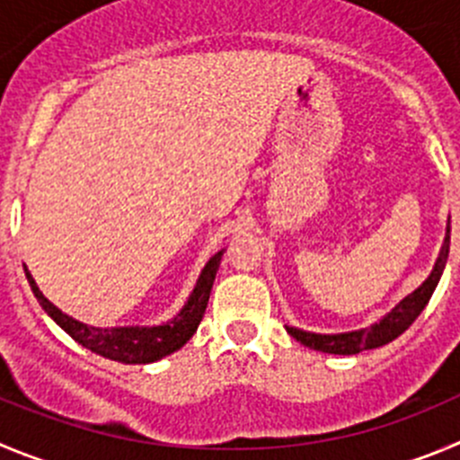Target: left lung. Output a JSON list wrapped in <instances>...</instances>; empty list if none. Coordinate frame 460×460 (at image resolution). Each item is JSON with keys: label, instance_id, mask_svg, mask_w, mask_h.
<instances>
[{"label": "left lung", "instance_id": "left-lung-1", "mask_svg": "<svg viewBox=\"0 0 460 460\" xmlns=\"http://www.w3.org/2000/svg\"><path fill=\"white\" fill-rule=\"evenodd\" d=\"M449 256V222H447V234H445L443 247H440V254H438L436 263H433L431 274L422 281L420 288H415L413 293L406 295L397 306L390 313H385L379 322L370 324L366 329H356V332H345V333H313L304 332L297 327H286V332L299 341L302 345L311 347V349L324 351V354H338V356H349L358 354V351L366 349H376V347H384L388 342H393L394 338L402 336L406 329L415 322V317L424 311V306L431 299L433 290H436L438 281L443 277L445 263H447Z\"/></svg>", "mask_w": 460, "mask_h": 460}]
</instances>
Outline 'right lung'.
<instances>
[{"label":"right lung","instance_id":"right-lung-1","mask_svg":"<svg viewBox=\"0 0 460 460\" xmlns=\"http://www.w3.org/2000/svg\"><path fill=\"white\" fill-rule=\"evenodd\" d=\"M222 254H225V250L210 256L208 263L201 268L195 288L188 295L186 304L177 315L170 317L167 322H161V324H145V327L143 324H128V327H90V324H84V322L63 313L58 306H54L38 288L36 279L31 277L27 268H24V274H27L29 286H31L33 295L45 308L47 315L67 336L75 338L79 345L109 360H118V363H127V366H145V363H154V360H161L181 349L190 341L192 333L197 332L201 317H204L206 304H208L210 288L216 281Z\"/></svg>","mask_w":460,"mask_h":460}]
</instances>
